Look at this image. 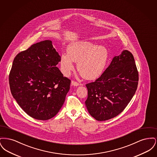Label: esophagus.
Wrapping results in <instances>:
<instances>
[{"mask_svg": "<svg viewBox=\"0 0 157 157\" xmlns=\"http://www.w3.org/2000/svg\"><path fill=\"white\" fill-rule=\"evenodd\" d=\"M71 85H72V86H78L79 85V83H78V82H75L74 81H72L71 82Z\"/></svg>", "mask_w": 157, "mask_h": 157, "instance_id": "obj_1", "label": "esophagus"}]
</instances>
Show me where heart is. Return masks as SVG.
<instances>
[{"label": "heart", "instance_id": "obj_1", "mask_svg": "<svg viewBox=\"0 0 157 157\" xmlns=\"http://www.w3.org/2000/svg\"><path fill=\"white\" fill-rule=\"evenodd\" d=\"M109 58V51L104 46L80 41L67 46V54L60 55V66L63 75L68 76L74 69V62H77L80 75L86 79L93 80L102 75Z\"/></svg>", "mask_w": 157, "mask_h": 157}]
</instances>
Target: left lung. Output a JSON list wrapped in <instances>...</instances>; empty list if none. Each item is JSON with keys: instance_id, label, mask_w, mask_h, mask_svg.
<instances>
[{"instance_id": "left-lung-1", "label": "left lung", "mask_w": 157, "mask_h": 157, "mask_svg": "<svg viewBox=\"0 0 157 157\" xmlns=\"http://www.w3.org/2000/svg\"><path fill=\"white\" fill-rule=\"evenodd\" d=\"M138 72L132 54L124 50L95 82L86 85L85 105L90 115L99 121L110 120L126 108L134 95Z\"/></svg>"}]
</instances>
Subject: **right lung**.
I'll list each match as a JSON object with an SVG mask.
<instances>
[{
  "mask_svg": "<svg viewBox=\"0 0 157 157\" xmlns=\"http://www.w3.org/2000/svg\"><path fill=\"white\" fill-rule=\"evenodd\" d=\"M60 58L52 42L46 40L18 53L13 60L9 78L10 91L33 118H52L65 102L71 81L56 67Z\"/></svg>",
  "mask_w": 157,
  "mask_h": 157,
  "instance_id": "1",
  "label": "right lung"
}]
</instances>
